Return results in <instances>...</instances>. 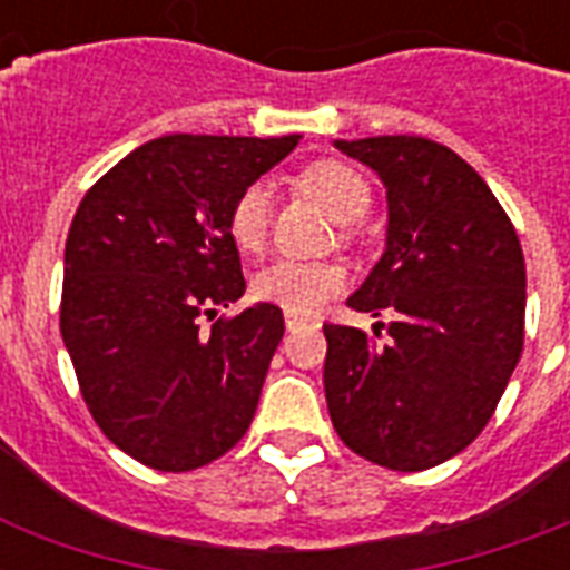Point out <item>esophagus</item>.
<instances>
[{"label": "esophagus", "mask_w": 570, "mask_h": 570, "mask_svg": "<svg viewBox=\"0 0 570 570\" xmlns=\"http://www.w3.org/2000/svg\"><path fill=\"white\" fill-rule=\"evenodd\" d=\"M307 325V320L304 316H295V313H286V331H298Z\"/></svg>", "instance_id": "obj_1"}]
</instances>
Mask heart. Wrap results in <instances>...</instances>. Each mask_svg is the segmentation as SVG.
Here are the masks:
<instances>
[{
	"instance_id": "b5f03b06",
	"label": "heart",
	"mask_w": 570,
	"mask_h": 570,
	"mask_svg": "<svg viewBox=\"0 0 570 570\" xmlns=\"http://www.w3.org/2000/svg\"><path fill=\"white\" fill-rule=\"evenodd\" d=\"M302 186L320 200L325 213L340 224L357 222L370 206V186L361 174L337 159H322L304 168ZM272 189L266 180H254L239 191L230 209V236L242 250H259L268 233ZM346 286V268L337 263L281 257L259 268L254 293L286 313H313Z\"/></svg>"
}]
</instances>
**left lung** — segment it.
<instances>
[{"label":"left lung","mask_w":570,"mask_h":570,"mask_svg":"<svg viewBox=\"0 0 570 570\" xmlns=\"http://www.w3.org/2000/svg\"><path fill=\"white\" fill-rule=\"evenodd\" d=\"M334 147L387 191L384 250L346 304L393 322L384 346L361 328L325 325L331 423L381 468H438L476 441L521 357V242L488 183L450 147L420 136Z\"/></svg>","instance_id":"obj_1"}]
</instances>
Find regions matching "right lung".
<instances>
[{"mask_svg":"<svg viewBox=\"0 0 570 570\" xmlns=\"http://www.w3.org/2000/svg\"><path fill=\"white\" fill-rule=\"evenodd\" d=\"M302 136H163L76 209L61 340L115 446L163 473L204 468L248 432L284 313L268 302L200 331L245 295L230 209Z\"/></svg>","mask_w":570,"mask_h":570,"instance_id":"obj_1","label":"right lung"}]
</instances>
